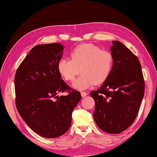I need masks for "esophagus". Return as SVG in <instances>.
<instances>
[{"instance_id":"obj_1","label":"esophagus","mask_w":157,"mask_h":157,"mask_svg":"<svg viewBox=\"0 0 157 157\" xmlns=\"http://www.w3.org/2000/svg\"><path fill=\"white\" fill-rule=\"evenodd\" d=\"M86 95H87V93H86V92H81L82 97H85V96H86Z\"/></svg>"}]
</instances>
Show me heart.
<instances>
[{
    "instance_id": "heart-1",
    "label": "heart",
    "mask_w": 157,
    "mask_h": 157,
    "mask_svg": "<svg viewBox=\"0 0 157 157\" xmlns=\"http://www.w3.org/2000/svg\"><path fill=\"white\" fill-rule=\"evenodd\" d=\"M69 58L63 57L57 63L58 71L66 81H72L81 71L73 87L85 90L102 84L108 79L113 68V56L109 51L92 44H83L73 48Z\"/></svg>"
}]
</instances>
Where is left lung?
<instances>
[{"label": "left lung", "mask_w": 157, "mask_h": 157, "mask_svg": "<svg viewBox=\"0 0 157 157\" xmlns=\"http://www.w3.org/2000/svg\"><path fill=\"white\" fill-rule=\"evenodd\" d=\"M113 68L108 79L90 92L95 101L94 119L100 129L119 134L134 121L144 94V80L138 58L119 41L111 47Z\"/></svg>", "instance_id": "obj_1"}]
</instances>
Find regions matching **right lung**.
Listing matches in <instances>:
<instances>
[{"instance_id":"add662e5","label":"right lung","mask_w":157,"mask_h":157,"mask_svg":"<svg viewBox=\"0 0 157 157\" xmlns=\"http://www.w3.org/2000/svg\"><path fill=\"white\" fill-rule=\"evenodd\" d=\"M64 46L59 43L36 45L17 69L15 103L21 118L42 137L64 134L71 124L72 112L81 99L61 79L57 63ZM69 91L67 96H56Z\"/></svg>"}]
</instances>
